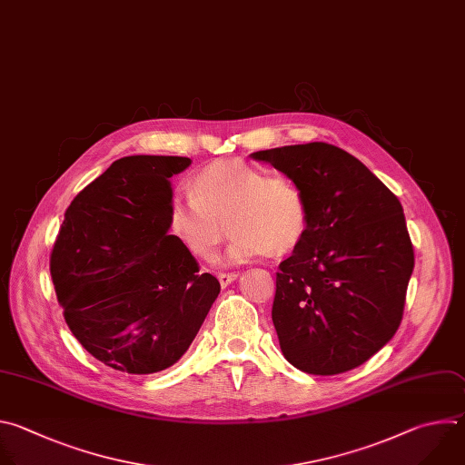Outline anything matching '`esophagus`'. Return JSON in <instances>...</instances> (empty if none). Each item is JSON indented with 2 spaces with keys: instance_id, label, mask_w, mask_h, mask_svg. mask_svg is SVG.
<instances>
[{
  "instance_id": "1",
  "label": "esophagus",
  "mask_w": 465,
  "mask_h": 465,
  "mask_svg": "<svg viewBox=\"0 0 465 465\" xmlns=\"http://www.w3.org/2000/svg\"><path fill=\"white\" fill-rule=\"evenodd\" d=\"M238 278V272H220L218 274V281L222 284V288H227L231 282H234Z\"/></svg>"
}]
</instances>
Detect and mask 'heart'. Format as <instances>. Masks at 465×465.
<instances>
[{"instance_id":"obj_1","label":"heart","mask_w":465,"mask_h":465,"mask_svg":"<svg viewBox=\"0 0 465 465\" xmlns=\"http://www.w3.org/2000/svg\"><path fill=\"white\" fill-rule=\"evenodd\" d=\"M168 220L177 242L203 262L216 256L227 223L232 236L223 262L243 263L293 251L308 229V203L290 175L222 159L193 177L191 196L172 202Z\"/></svg>"}]
</instances>
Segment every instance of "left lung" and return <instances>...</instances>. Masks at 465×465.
Wrapping results in <instances>:
<instances>
[{
  "mask_svg": "<svg viewBox=\"0 0 465 465\" xmlns=\"http://www.w3.org/2000/svg\"><path fill=\"white\" fill-rule=\"evenodd\" d=\"M306 196L308 229L276 272L272 324L284 357L333 376L396 333L414 249L400 200L359 159L328 143L260 150Z\"/></svg>",
  "mask_w": 465,
  "mask_h": 465,
  "instance_id": "8db88e82",
  "label": "left lung"
}]
</instances>
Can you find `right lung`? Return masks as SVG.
I'll list each match as a JSON object with an SVG mask.
<instances>
[{"label": "right lung", "mask_w": 465, "mask_h": 465, "mask_svg": "<svg viewBox=\"0 0 465 465\" xmlns=\"http://www.w3.org/2000/svg\"><path fill=\"white\" fill-rule=\"evenodd\" d=\"M189 157L128 155L91 181L65 211L51 252L64 319L106 366L153 374L198 335L220 282L170 231V177Z\"/></svg>", "instance_id": "1"}]
</instances>
